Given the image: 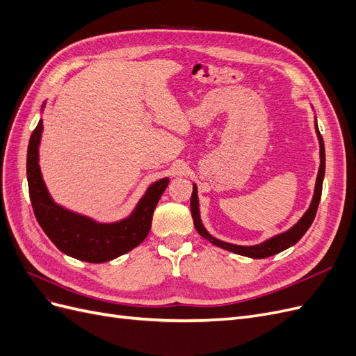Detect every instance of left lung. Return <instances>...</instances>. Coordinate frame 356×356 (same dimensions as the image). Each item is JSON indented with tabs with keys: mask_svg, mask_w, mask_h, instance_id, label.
<instances>
[{
	"mask_svg": "<svg viewBox=\"0 0 356 356\" xmlns=\"http://www.w3.org/2000/svg\"><path fill=\"white\" fill-rule=\"evenodd\" d=\"M315 131H316V136L319 141V169H318V177H316V182H315V190H314V196H312V202L309 204L307 211L301 215V218L291 227L282 233H277L272 238H268L266 241H263L261 243L257 245H236V243H230L221 241L218 238L212 236L202 222L200 218V207H199V195H197V186L193 182V193H191V202H190V208H191V217H193V222H195V227L199 232V234L202 238H204L207 241H209L212 245L220 246L225 251H230L234 254H239L243 257H250V258H266V257H272L275 254L282 252L285 250H288L289 246L296 245L303 234L309 230V227L312 225L315 220L316 215V209L318 204L321 200V195H322V182H324V177H325V147H324V141H322V136L319 134L318 129V122H316V115H315Z\"/></svg>",
	"mask_w": 356,
	"mask_h": 356,
	"instance_id": "left-lung-1",
	"label": "left lung"
}]
</instances>
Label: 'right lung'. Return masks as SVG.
I'll return each mask as SVG.
<instances>
[{
  "label": "right lung",
  "instance_id": "1",
  "mask_svg": "<svg viewBox=\"0 0 356 356\" xmlns=\"http://www.w3.org/2000/svg\"><path fill=\"white\" fill-rule=\"evenodd\" d=\"M46 102H42L41 113ZM42 118L32 132L26 154L29 197L35 218L49 239L63 254L88 263H105L120 257L141 243L152 229L153 212L169 184L161 178L149 184L127 217L101 222L88 215L74 212L50 196L40 168V143Z\"/></svg>",
  "mask_w": 356,
  "mask_h": 356
}]
</instances>
